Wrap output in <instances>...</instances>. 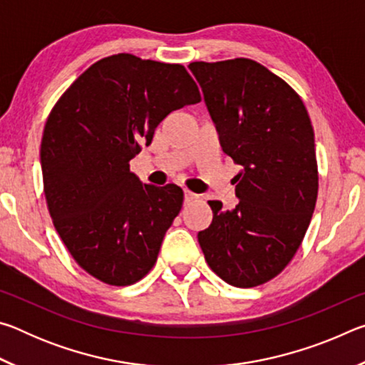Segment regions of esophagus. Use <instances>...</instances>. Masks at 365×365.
<instances>
[{"label":"esophagus","mask_w":365,"mask_h":365,"mask_svg":"<svg viewBox=\"0 0 365 365\" xmlns=\"http://www.w3.org/2000/svg\"><path fill=\"white\" fill-rule=\"evenodd\" d=\"M195 200H197V195L190 190H185V202H191Z\"/></svg>","instance_id":"1"}]
</instances>
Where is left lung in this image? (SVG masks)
<instances>
[{"instance_id":"obj_1","label":"left lung","mask_w":365,"mask_h":365,"mask_svg":"<svg viewBox=\"0 0 365 365\" xmlns=\"http://www.w3.org/2000/svg\"><path fill=\"white\" fill-rule=\"evenodd\" d=\"M227 156L242 165L232 211L209 201L197 233L209 267L228 285L251 288L280 274L302 243L319 191L314 130L299 95L256 61L191 63Z\"/></svg>"}]
</instances>
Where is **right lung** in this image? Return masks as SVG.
<instances>
[{
  "instance_id": "right-lung-1",
  "label": "right lung",
  "mask_w": 365,
  "mask_h": 365,
  "mask_svg": "<svg viewBox=\"0 0 365 365\" xmlns=\"http://www.w3.org/2000/svg\"><path fill=\"white\" fill-rule=\"evenodd\" d=\"M201 101L182 64L113 54L90 66L48 115L40 159L54 228L103 283L127 287L153 269L183 191L141 183L130 159L172 110Z\"/></svg>"
}]
</instances>
